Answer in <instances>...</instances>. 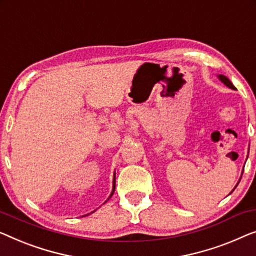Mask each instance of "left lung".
I'll use <instances>...</instances> for the list:
<instances>
[{"label":"left lung","instance_id":"8db88e82","mask_svg":"<svg viewBox=\"0 0 256 256\" xmlns=\"http://www.w3.org/2000/svg\"><path fill=\"white\" fill-rule=\"evenodd\" d=\"M218 78L220 80V82L222 83H224L225 85H226V86H228L230 88H232V90H236V88H234V85H233L232 83H231V80H230L226 76H224V75H218ZM239 184V182H238ZM238 184H236V186H238ZM236 187L233 188V190H236Z\"/></svg>","mask_w":256,"mask_h":256}]
</instances>
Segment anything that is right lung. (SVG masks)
I'll return each instance as SVG.
<instances>
[{
	"label": "right lung",
	"instance_id": "right-lung-1",
	"mask_svg": "<svg viewBox=\"0 0 256 256\" xmlns=\"http://www.w3.org/2000/svg\"><path fill=\"white\" fill-rule=\"evenodd\" d=\"M114 190H116V174H114V178H113V190H112V192H110V198H112ZM92 212H94V211H92Z\"/></svg>",
	"mask_w": 256,
	"mask_h": 256
}]
</instances>
